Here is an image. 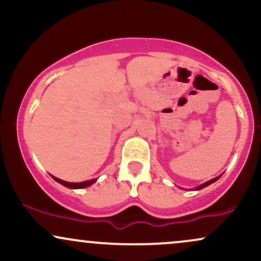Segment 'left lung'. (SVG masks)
Listing matches in <instances>:
<instances>
[{
	"label": "left lung",
	"instance_id": "left-lung-1",
	"mask_svg": "<svg viewBox=\"0 0 261 261\" xmlns=\"http://www.w3.org/2000/svg\"><path fill=\"white\" fill-rule=\"evenodd\" d=\"M220 178H221V175H220V176H216V178H214V179H211V180H208V181L203 182V184L199 185V187H196V188H195V190H200V189H203V188H206V187H207V185L212 184V182H215V181H216V180H218V179H220Z\"/></svg>",
	"mask_w": 261,
	"mask_h": 261
}]
</instances>
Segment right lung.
<instances>
[{
    "instance_id": "obj_1",
    "label": "right lung",
    "mask_w": 261,
    "mask_h": 261,
    "mask_svg": "<svg viewBox=\"0 0 261 261\" xmlns=\"http://www.w3.org/2000/svg\"><path fill=\"white\" fill-rule=\"evenodd\" d=\"M53 179H54V180H56L58 182H60V184L64 185V187L70 188V189H83V188L89 187V185H92L93 182L95 181V179H92V180H86V181H81V182H68V181L61 180V179L56 178V176H53Z\"/></svg>"
}]
</instances>
